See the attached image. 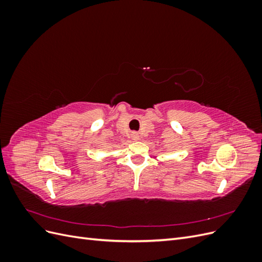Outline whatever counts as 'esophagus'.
<instances>
[{
    "mask_svg": "<svg viewBox=\"0 0 262 262\" xmlns=\"http://www.w3.org/2000/svg\"><path fill=\"white\" fill-rule=\"evenodd\" d=\"M133 139H134V140H138V139H139V136H138L137 133H134V134H133Z\"/></svg>",
    "mask_w": 262,
    "mask_h": 262,
    "instance_id": "1",
    "label": "esophagus"
}]
</instances>
